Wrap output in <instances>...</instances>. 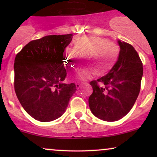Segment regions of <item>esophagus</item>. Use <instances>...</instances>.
<instances>
[{
    "mask_svg": "<svg viewBox=\"0 0 157 157\" xmlns=\"http://www.w3.org/2000/svg\"><path fill=\"white\" fill-rule=\"evenodd\" d=\"M81 86H82V85H81L80 83H79V82H77V83H76V88L77 89H80Z\"/></svg>",
    "mask_w": 157,
    "mask_h": 157,
    "instance_id": "34e87169",
    "label": "esophagus"
}]
</instances>
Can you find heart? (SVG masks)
Returning a JSON list of instances; mask_svg holds the SVG:
<instances>
[{
  "label": "heart",
  "instance_id": "b5f03b06",
  "mask_svg": "<svg viewBox=\"0 0 157 157\" xmlns=\"http://www.w3.org/2000/svg\"><path fill=\"white\" fill-rule=\"evenodd\" d=\"M77 53L87 55L85 66L75 70L70 75L71 80L83 81L94 75L109 72L117 62L120 53L118 44L97 36H83L75 40V49L66 47L63 52V62L68 68H72L77 62Z\"/></svg>",
  "mask_w": 157,
  "mask_h": 157
}]
</instances>
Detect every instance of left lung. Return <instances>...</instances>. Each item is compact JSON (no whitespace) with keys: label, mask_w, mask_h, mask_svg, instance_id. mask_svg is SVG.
I'll use <instances>...</instances> for the list:
<instances>
[{"label":"left lung","mask_w":157,"mask_h":157,"mask_svg":"<svg viewBox=\"0 0 157 157\" xmlns=\"http://www.w3.org/2000/svg\"><path fill=\"white\" fill-rule=\"evenodd\" d=\"M120 47L117 63L105 76L92 80L89 108L95 117L113 122L124 117L136 102L143 75L142 63L131 44L118 40Z\"/></svg>","instance_id":"obj_1"}]
</instances>
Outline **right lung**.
Instances as JSON below:
<instances>
[{"mask_svg": "<svg viewBox=\"0 0 157 157\" xmlns=\"http://www.w3.org/2000/svg\"><path fill=\"white\" fill-rule=\"evenodd\" d=\"M72 34L48 35L34 40L16 55L14 87L21 105L40 122L59 118L76 91L74 82H63L66 76L63 52Z\"/></svg>", "mask_w": 157, "mask_h": 157, "instance_id": "1", "label": "right lung"}]
</instances>
